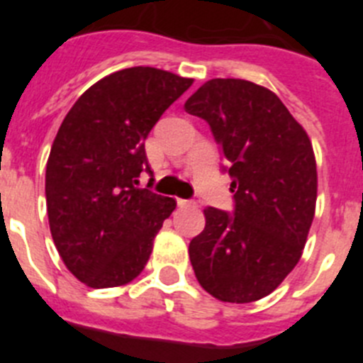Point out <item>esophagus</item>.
<instances>
[{
	"label": "esophagus",
	"instance_id": "esophagus-1",
	"mask_svg": "<svg viewBox=\"0 0 363 363\" xmlns=\"http://www.w3.org/2000/svg\"><path fill=\"white\" fill-rule=\"evenodd\" d=\"M176 203H178V207H191V205H194V201L184 200V198H178V200H176Z\"/></svg>",
	"mask_w": 363,
	"mask_h": 363
}]
</instances>
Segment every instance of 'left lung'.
<instances>
[{"mask_svg":"<svg viewBox=\"0 0 363 363\" xmlns=\"http://www.w3.org/2000/svg\"><path fill=\"white\" fill-rule=\"evenodd\" d=\"M185 111L209 123L225 156L234 211L205 207L189 243L198 281L221 301L267 296L298 264L314 218L316 162L311 140L281 99L234 78L203 83Z\"/></svg>","mask_w":363,"mask_h":363,"instance_id":"left-lung-1","label":"left lung"}]
</instances>
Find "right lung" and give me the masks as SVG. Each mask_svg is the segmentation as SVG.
Returning a JSON list of instances; mask_svg holds the SVG:
<instances>
[{"label": "right lung", "mask_w": 363, "mask_h": 363, "mask_svg": "<svg viewBox=\"0 0 363 363\" xmlns=\"http://www.w3.org/2000/svg\"><path fill=\"white\" fill-rule=\"evenodd\" d=\"M191 85L152 67L118 70L86 89L57 130L45 174L50 234L67 269L89 287L134 280L176 209L150 184L138 185L152 172L145 138Z\"/></svg>", "instance_id": "obj_1"}]
</instances>
